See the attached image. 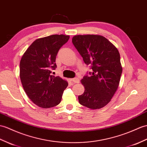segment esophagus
<instances>
[{"mask_svg":"<svg viewBox=\"0 0 147 147\" xmlns=\"http://www.w3.org/2000/svg\"><path fill=\"white\" fill-rule=\"evenodd\" d=\"M71 81H72L74 83H80V79L78 78H73V79H71Z\"/></svg>","mask_w":147,"mask_h":147,"instance_id":"34e87169","label":"esophagus"}]
</instances>
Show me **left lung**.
I'll return each instance as SVG.
<instances>
[{
	"label": "left lung",
	"mask_w": 147,
	"mask_h": 147,
	"mask_svg": "<svg viewBox=\"0 0 147 147\" xmlns=\"http://www.w3.org/2000/svg\"><path fill=\"white\" fill-rule=\"evenodd\" d=\"M72 42L91 72L81 80L85 90L78 96L80 103L90 109L104 107L113 96L122 73L118 49L105 37L78 35Z\"/></svg>",
	"instance_id": "8db88e82"
}]
</instances>
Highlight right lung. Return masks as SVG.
<instances>
[{
	"label": "right lung",
	"mask_w": 147,
	"mask_h": 147,
	"mask_svg": "<svg viewBox=\"0 0 147 147\" xmlns=\"http://www.w3.org/2000/svg\"><path fill=\"white\" fill-rule=\"evenodd\" d=\"M69 39V36L51 35L34 41L20 62V78L24 90L34 103L42 108L60 103L68 83L54 76L58 51Z\"/></svg>",
	"instance_id": "1"
}]
</instances>
